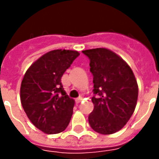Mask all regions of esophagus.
<instances>
[{
    "instance_id": "34e87169",
    "label": "esophagus",
    "mask_w": 159,
    "mask_h": 159,
    "mask_svg": "<svg viewBox=\"0 0 159 159\" xmlns=\"http://www.w3.org/2000/svg\"><path fill=\"white\" fill-rule=\"evenodd\" d=\"M83 100V98L82 97H79V98H77V99H76V103H80L81 101Z\"/></svg>"
}]
</instances>
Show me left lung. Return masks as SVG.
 I'll return each instance as SVG.
<instances>
[{
	"instance_id": "1",
	"label": "left lung",
	"mask_w": 159,
	"mask_h": 159,
	"mask_svg": "<svg viewBox=\"0 0 159 159\" xmlns=\"http://www.w3.org/2000/svg\"><path fill=\"white\" fill-rule=\"evenodd\" d=\"M83 52L89 59L93 76V110L89 123L97 133H116L128 123L136 107L135 76L129 66L109 49L100 48Z\"/></svg>"
}]
</instances>
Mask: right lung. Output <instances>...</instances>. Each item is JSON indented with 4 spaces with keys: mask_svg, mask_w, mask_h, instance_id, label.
Listing matches in <instances>:
<instances>
[{
    "mask_svg": "<svg viewBox=\"0 0 159 159\" xmlns=\"http://www.w3.org/2000/svg\"><path fill=\"white\" fill-rule=\"evenodd\" d=\"M79 52L57 49L47 52L26 70L20 87V100L30 122L46 134L66 129L75 101L64 90L61 77Z\"/></svg>",
    "mask_w": 159,
    "mask_h": 159,
    "instance_id": "add662e5",
    "label": "right lung"
}]
</instances>
